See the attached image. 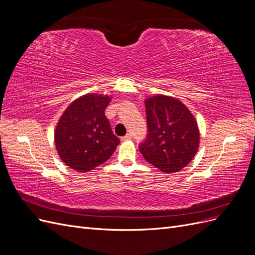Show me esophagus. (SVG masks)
<instances>
[{
    "mask_svg": "<svg viewBox=\"0 0 255 255\" xmlns=\"http://www.w3.org/2000/svg\"><path fill=\"white\" fill-rule=\"evenodd\" d=\"M130 139H132V135H130V134H127L126 136L121 137V141H128Z\"/></svg>",
    "mask_w": 255,
    "mask_h": 255,
    "instance_id": "esophagus-1",
    "label": "esophagus"
}]
</instances>
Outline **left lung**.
<instances>
[{
	"mask_svg": "<svg viewBox=\"0 0 255 255\" xmlns=\"http://www.w3.org/2000/svg\"><path fill=\"white\" fill-rule=\"evenodd\" d=\"M148 137L139 145L144 159L167 173L180 171L199 149L198 123L180 100L156 95L144 100Z\"/></svg>",
	"mask_w": 255,
	"mask_h": 255,
	"instance_id": "left-lung-1",
	"label": "left lung"
}]
</instances>
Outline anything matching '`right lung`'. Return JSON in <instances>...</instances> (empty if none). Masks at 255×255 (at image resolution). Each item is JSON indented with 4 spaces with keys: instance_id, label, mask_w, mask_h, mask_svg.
<instances>
[{
    "instance_id": "obj_1",
    "label": "right lung",
    "mask_w": 255,
    "mask_h": 255,
    "mask_svg": "<svg viewBox=\"0 0 255 255\" xmlns=\"http://www.w3.org/2000/svg\"><path fill=\"white\" fill-rule=\"evenodd\" d=\"M111 100L107 95H84L60 116L54 142L60 159L73 170H92L105 163L120 143L104 113Z\"/></svg>"
}]
</instances>
